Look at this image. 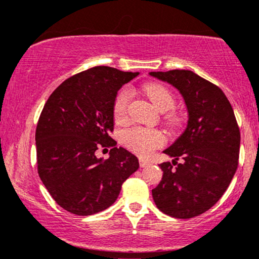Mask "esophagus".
Masks as SVG:
<instances>
[{"mask_svg": "<svg viewBox=\"0 0 259 259\" xmlns=\"http://www.w3.org/2000/svg\"><path fill=\"white\" fill-rule=\"evenodd\" d=\"M151 163L148 162V160H145V159H140V167L141 168H145V167H148Z\"/></svg>", "mask_w": 259, "mask_h": 259, "instance_id": "34e87169", "label": "esophagus"}]
</instances>
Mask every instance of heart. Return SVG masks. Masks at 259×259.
Instances as JSON below:
<instances>
[{"label":"heart","mask_w":259,"mask_h":259,"mask_svg":"<svg viewBox=\"0 0 259 259\" xmlns=\"http://www.w3.org/2000/svg\"><path fill=\"white\" fill-rule=\"evenodd\" d=\"M145 94L152 101V103L160 112L170 111L175 106L174 95L168 88L160 84H147L145 86ZM132 101V90L121 89L113 103V115L117 121H125L129 115V106ZM165 120L170 125H179L181 118L178 113H169L165 115ZM121 141L140 156H150L156 148L162 147L165 144L164 134L159 130L146 129L141 126H133L121 133Z\"/></svg>","instance_id":"heart-1"}]
</instances>
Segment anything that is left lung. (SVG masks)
I'll use <instances>...</instances> for the list:
<instances>
[{
	"instance_id": "8db88e82",
	"label": "left lung",
	"mask_w": 259,
	"mask_h": 259,
	"mask_svg": "<svg viewBox=\"0 0 259 259\" xmlns=\"http://www.w3.org/2000/svg\"><path fill=\"white\" fill-rule=\"evenodd\" d=\"M150 75L177 88L189 112L186 130L164 151L175 159L159 164L163 177L152 190L153 201L164 214L194 218L214 206L233 180L239 164V125L224 92L191 70ZM179 159L183 162L178 163Z\"/></svg>"
}]
</instances>
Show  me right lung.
<instances>
[{
    "mask_svg": "<svg viewBox=\"0 0 259 259\" xmlns=\"http://www.w3.org/2000/svg\"><path fill=\"white\" fill-rule=\"evenodd\" d=\"M138 74L90 68L62 82L45 103L35 133L37 173L56 203L73 214L107 209L139 169L138 158L109 135L117 92ZM101 147H112L108 160L94 154Z\"/></svg>",
    "mask_w": 259,
    "mask_h": 259,
    "instance_id": "add662e5",
    "label": "right lung"
}]
</instances>
